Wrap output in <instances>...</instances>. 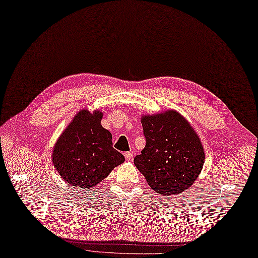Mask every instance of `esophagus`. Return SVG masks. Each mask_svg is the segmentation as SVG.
<instances>
[{
	"instance_id": "obj_1",
	"label": "esophagus",
	"mask_w": 258,
	"mask_h": 258,
	"mask_svg": "<svg viewBox=\"0 0 258 258\" xmlns=\"http://www.w3.org/2000/svg\"><path fill=\"white\" fill-rule=\"evenodd\" d=\"M124 157H125L126 161H132L133 153H132V152H125V153H124Z\"/></svg>"
}]
</instances>
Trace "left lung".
<instances>
[{
    "mask_svg": "<svg viewBox=\"0 0 258 258\" xmlns=\"http://www.w3.org/2000/svg\"><path fill=\"white\" fill-rule=\"evenodd\" d=\"M146 147L134 158L150 187L160 195H177L191 186L204 165V149L196 131L175 110L141 118Z\"/></svg>",
    "mask_w": 258,
    "mask_h": 258,
    "instance_id": "8db88e82",
    "label": "left lung"
}]
</instances>
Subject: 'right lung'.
Returning a JSON list of instances; mask_svg holds the SVG:
<instances>
[{
	"mask_svg": "<svg viewBox=\"0 0 258 258\" xmlns=\"http://www.w3.org/2000/svg\"><path fill=\"white\" fill-rule=\"evenodd\" d=\"M102 117L100 110H80L54 146L53 165L74 188L94 187L125 160L112 148V136L101 125Z\"/></svg>",
	"mask_w": 258,
	"mask_h": 258,
	"instance_id": "add662e5",
	"label": "right lung"
}]
</instances>
